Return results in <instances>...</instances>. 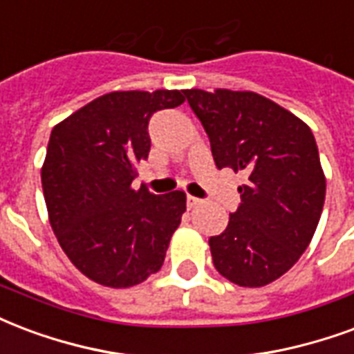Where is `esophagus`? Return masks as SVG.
<instances>
[{
  "label": "esophagus",
  "instance_id": "obj_1",
  "mask_svg": "<svg viewBox=\"0 0 354 354\" xmlns=\"http://www.w3.org/2000/svg\"><path fill=\"white\" fill-rule=\"evenodd\" d=\"M197 204H201V198L191 197V195H187V206H189V208H195Z\"/></svg>",
  "mask_w": 354,
  "mask_h": 354
}]
</instances>
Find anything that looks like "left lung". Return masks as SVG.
Here are the masks:
<instances>
[{
  "mask_svg": "<svg viewBox=\"0 0 354 354\" xmlns=\"http://www.w3.org/2000/svg\"><path fill=\"white\" fill-rule=\"evenodd\" d=\"M184 95L210 138L217 169L248 174L227 229L208 240L214 266L240 287L272 283L300 259L321 219L326 180L315 137L302 120L253 91Z\"/></svg>",
  "mask_w": 354,
  "mask_h": 354,
  "instance_id": "1",
  "label": "left lung"
}]
</instances>
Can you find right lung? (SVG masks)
I'll return each instance as SVG.
<instances>
[{"mask_svg": "<svg viewBox=\"0 0 354 354\" xmlns=\"http://www.w3.org/2000/svg\"><path fill=\"white\" fill-rule=\"evenodd\" d=\"M184 101L178 90L112 91L52 129L41 170L52 230L95 283L133 287L163 264L185 193L153 195L131 184L150 153V118Z\"/></svg>", "mask_w": 354, "mask_h": 354, "instance_id": "1", "label": "right lung"}]
</instances>
